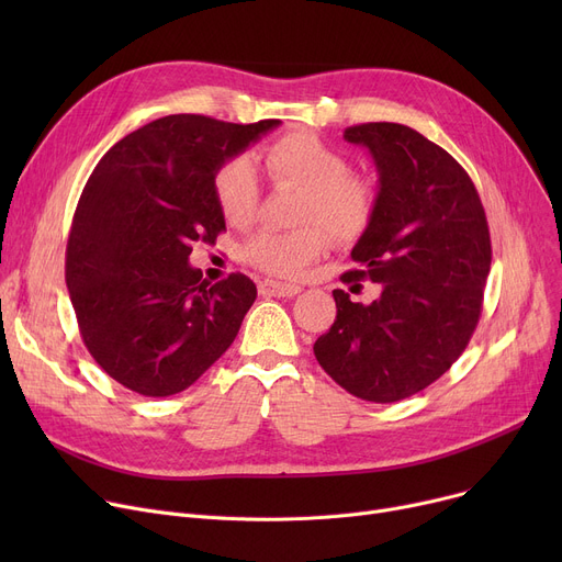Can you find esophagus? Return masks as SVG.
I'll list each match as a JSON object with an SVG mask.
<instances>
[{"mask_svg": "<svg viewBox=\"0 0 562 562\" xmlns=\"http://www.w3.org/2000/svg\"><path fill=\"white\" fill-rule=\"evenodd\" d=\"M259 293L261 296H278V299H293L296 293H301L299 284L291 282H278V280H261L259 282Z\"/></svg>", "mask_w": 562, "mask_h": 562, "instance_id": "esophagus-1", "label": "esophagus"}]
</instances>
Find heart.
<instances>
[{"label":"heart","instance_id":"1","mask_svg":"<svg viewBox=\"0 0 562 562\" xmlns=\"http://www.w3.org/2000/svg\"><path fill=\"white\" fill-rule=\"evenodd\" d=\"M273 187L303 191L296 232H259L246 246V259L255 269L293 278L328 248V231L335 241H356L371 225L378 191L362 175H350L346 157L312 132H289L255 155ZM214 195L229 225L246 227L257 212V175L246 159L225 161L214 177ZM318 222L327 231L313 227Z\"/></svg>","mask_w":562,"mask_h":562}]
</instances>
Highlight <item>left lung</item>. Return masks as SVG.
Segmentation results:
<instances>
[{"mask_svg": "<svg viewBox=\"0 0 562 562\" xmlns=\"http://www.w3.org/2000/svg\"><path fill=\"white\" fill-rule=\"evenodd\" d=\"M364 145L378 170V206L350 250L360 269L341 276L380 284L371 303L335 289L337 318L314 356L337 385L371 403L426 390L474 335L492 244L485 210L467 170L419 132L364 123L344 132Z\"/></svg>", "mask_w": 562, "mask_h": 562, "instance_id": "left-lung-1", "label": "left lung"}]
</instances>
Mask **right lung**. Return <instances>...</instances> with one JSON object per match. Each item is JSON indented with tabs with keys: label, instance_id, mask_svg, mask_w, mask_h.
<instances>
[{
	"label": "right lung",
	"instance_id": "obj_1",
	"mask_svg": "<svg viewBox=\"0 0 562 562\" xmlns=\"http://www.w3.org/2000/svg\"><path fill=\"white\" fill-rule=\"evenodd\" d=\"M278 125L166 115L117 140L88 177L66 284L88 352L123 387L180 394L239 333L255 282L244 273L206 282L189 255L225 229L216 170Z\"/></svg>",
	"mask_w": 562,
	"mask_h": 562
}]
</instances>
